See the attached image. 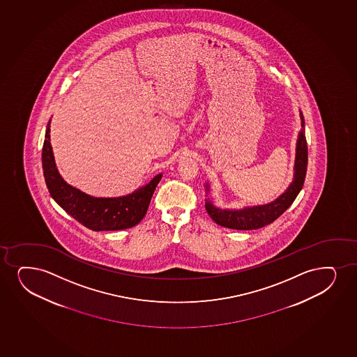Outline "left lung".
Here are the masks:
<instances>
[{
    "mask_svg": "<svg viewBox=\"0 0 357 357\" xmlns=\"http://www.w3.org/2000/svg\"><path fill=\"white\" fill-rule=\"evenodd\" d=\"M301 118V131L296 143L295 167H294V179L287 189L279 197L272 202L252 207H244L241 209H229V208L216 207L211 198H206V211L216 224L232 229H256L272 224L282 215L287 208L295 201L299 191L303 188L307 165H308V148L304 133V118L299 110ZM206 194L211 192V184L206 183Z\"/></svg>",
    "mask_w": 357,
    "mask_h": 357,
    "instance_id": "left-lung-1",
    "label": "left lung"
}]
</instances>
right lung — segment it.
Here are the masks:
<instances>
[{"mask_svg": "<svg viewBox=\"0 0 357 357\" xmlns=\"http://www.w3.org/2000/svg\"><path fill=\"white\" fill-rule=\"evenodd\" d=\"M50 121L52 120H49L45 130L42 163L45 184L54 201L67 214L93 231H118L139 224L146 216L150 199L162 178V173L126 196L93 197L85 194L67 184L59 173L50 144Z\"/></svg>", "mask_w": 357, "mask_h": 357, "instance_id": "add662e5", "label": "right lung"}]
</instances>
